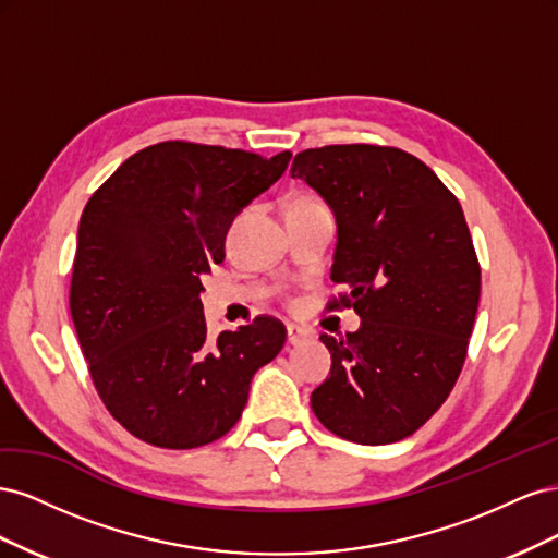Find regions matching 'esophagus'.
<instances>
[{
    "label": "esophagus",
    "instance_id": "obj_1",
    "mask_svg": "<svg viewBox=\"0 0 558 558\" xmlns=\"http://www.w3.org/2000/svg\"><path fill=\"white\" fill-rule=\"evenodd\" d=\"M286 337H289V344H300V342H305L307 337H310V332L305 330V328H298V326H289L286 328Z\"/></svg>",
    "mask_w": 558,
    "mask_h": 558
}]
</instances>
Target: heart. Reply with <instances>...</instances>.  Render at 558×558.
<instances>
[{
  "label": "heart",
  "mask_w": 558,
  "mask_h": 558,
  "mask_svg": "<svg viewBox=\"0 0 558 558\" xmlns=\"http://www.w3.org/2000/svg\"><path fill=\"white\" fill-rule=\"evenodd\" d=\"M298 202H316V199L314 197H300Z\"/></svg>",
  "instance_id": "1"
}]
</instances>
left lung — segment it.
I'll return each mask as SVG.
<instances>
[{
    "label": "left lung",
    "instance_id": "8db88e82",
    "mask_svg": "<svg viewBox=\"0 0 558 558\" xmlns=\"http://www.w3.org/2000/svg\"><path fill=\"white\" fill-rule=\"evenodd\" d=\"M307 181L337 218L332 310L361 328L335 340L330 377L312 393L316 418L359 445H391L440 410L459 379L482 269L461 202L408 150L332 144L300 150Z\"/></svg>",
    "mask_w": 558,
    "mask_h": 558
}]
</instances>
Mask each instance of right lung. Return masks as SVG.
Segmentation results:
<instances>
[{"mask_svg":"<svg viewBox=\"0 0 558 558\" xmlns=\"http://www.w3.org/2000/svg\"><path fill=\"white\" fill-rule=\"evenodd\" d=\"M242 148L160 142L130 156L81 214L70 310L109 414L162 449L216 442L238 424L258 367L286 342L256 316L211 342L199 277L223 263L226 232L289 167Z\"/></svg>","mask_w":558,"mask_h":558,"instance_id":"obj_1","label":"right lung"}]
</instances>
